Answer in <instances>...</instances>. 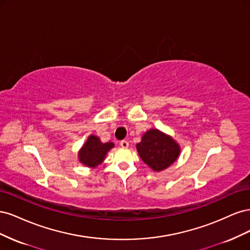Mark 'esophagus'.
Instances as JSON below:
<instances>
[{"label": "esophagus", "mask_w": 250, "mask_h": 250, "mask_svg": "<svg viewBox=\"0 0 250 250\" xmlns=\"http://www.w3.org/2000/svg\"><path fill=\"white\" fill-rule=\"evenodd\" d=\"M120 145H121V147L122 148H128V146H129V144H128V142L127 141H121L120 142Z\"/></svg>", "instance_id": "1"}]
</instances>
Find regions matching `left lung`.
Here are the masks:
<instances>
[{
  "label": "left lung",
  "mask_w": 250,
  "mask_h": 250,
  "mask_svg": "<svg viewBox=\"0 0 250 250\" xmlns=\"http://www.w3.org/2000/svg\"><path fill=\"white\" fill-rule=\"evenodd\" d=\"M137 150L143 162L156 172L170 167L180 153L178 144L158 129L146 131L137 144Z\"/></svg>",
  "instance_id": "left-lung-1"
}]
</instances>
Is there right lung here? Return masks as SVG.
<instances>
[{
  "instance_id": "add662e5",
  "label": "right lung",
  "mask_w": 250,
  "mask_h": 250,
  "mask_svg": "<svg viewBox=\"0 0 250 250\" xmlns=\"http://www.w3.org/2000/svg\"><path fill=\"white\" fill-rule=\"evenodd\" d=\"M113 146V143H102L96 135H89L78 153L79 162L89 168H96L105 160V156Z\"/></svg>"
}]
</instances>
